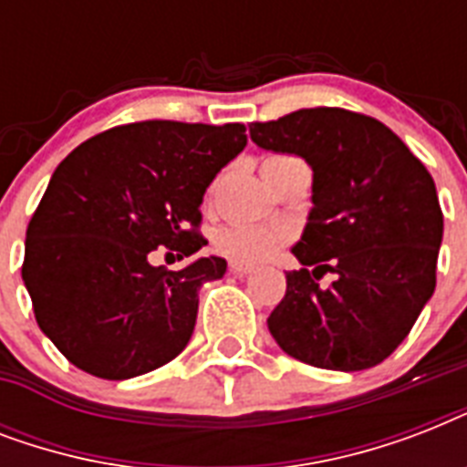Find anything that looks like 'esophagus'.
Masks as SVG:
<instances>
[{
	"label": "esophagus",
	"instance_id": "34e87169",
	"mask_svg": "<svg viewBox=\"0 0 467 467\" xmlns=\"http://www.w3.org/2000/svg\"><path fill=\"white\" fill-rule=\"evenodd\" d=\"M230 271H233L234 276H247V274H252V271H254V266H252V264H244V262H230Z\"/></svg>",
	"mask_w": 467,
	"mask_h": 467
}]
</instances>
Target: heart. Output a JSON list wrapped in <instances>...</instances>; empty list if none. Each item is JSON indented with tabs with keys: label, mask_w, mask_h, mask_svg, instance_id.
I'll list each match as a JSON object with an SVG mask.
<instances>
[{
	"label": "heart",
	"mask_w": 467,
	"mask_h": 467,
	"mask_svg": "<svg viewBox=\"0 0 467 467\" xmlns=\"http://www.w3.org/2000/svg\"><path fill=\"white\" fill-rule=\"evenodd\" d=\"M288 237L291 234L285 227L271 223H230L215 233V247L234 262L254 264L276 254Z\"/></svg>",
	"instance_id": "obj_1"
}]
</instances>
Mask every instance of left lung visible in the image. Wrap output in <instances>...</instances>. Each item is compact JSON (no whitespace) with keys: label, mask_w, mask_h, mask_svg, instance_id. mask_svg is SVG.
Here are the masks:
<instances>
[{"label":"left lung","mask_w":467,"mask_h":467,"mask_svg":"<svg viewBox=\"0 0 467 467\" xmlns=\"http://www.w3.org/2000/svg\"><path fill=\"white\" fill-rule=\"evenodd\" d=\"M264 150L312 167V208L269 329L285 354L363 370L402 344L436 288L443 213L427 167L380 120L337 106L249 123ZM316 269L309 271V266ZM327 270L337 279L317 281Z\"/></svg>","instance_id":"obj_1"}]
</instances>
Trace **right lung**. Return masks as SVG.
Wrapping results in <instances>:
<instances>
[{
  "instance_id": "add662e5",
  "label": "right lung",
  "mask_w": 467,
  "mask_h": 467,
  "mask_svg": "<svg viewBox=\"0 0 467 467\" xmlns=\"http://www.w3.org/2000/svg\"><path fill=\"white\" fill-rule=\"evenodd\" d=\"M244 145L240 123L152 119L94 135L60 161L26 230L21 276L36 322L69 363L123 380L182 354L198 288L227 262L167 271L152 256L208 244L201 201Z\"/></svg>"
}]
</instances>
